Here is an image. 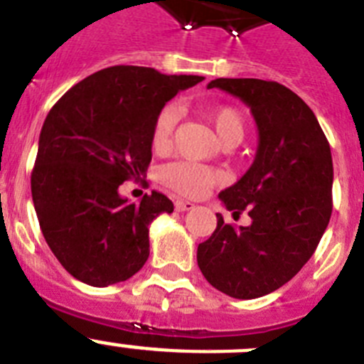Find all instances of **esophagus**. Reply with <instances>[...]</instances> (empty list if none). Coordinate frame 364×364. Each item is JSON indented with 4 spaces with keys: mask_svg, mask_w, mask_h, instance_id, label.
<instances>
[{
    "mask_svg": "<svg viewBox=\"0 0 364 364\" xmlns=\"http://www.w3.org/2000/svg\"><path fill=\"white\" fill-rule=\"evenodd\" d=\"M175 208L176 211H191V209H195V204L189 200H176Z\"/></svg>",
    "mask_w": 364,
    "mask_h": 364,
    "instance_id": "obj_1",
    "label": "esophagus"
}]
</instances>
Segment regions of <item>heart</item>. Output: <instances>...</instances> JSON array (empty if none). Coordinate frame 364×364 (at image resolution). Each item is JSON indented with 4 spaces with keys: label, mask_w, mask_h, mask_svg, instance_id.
I'll return each mask as SVG.
<instances>
[{
    "label": "heart",
    "mask_w": 364,
    "mask_h": 364,
    "mask_svg": "<svg viewBox=\"0 0 364 364\" xmlns=\"http://www.w3.org/2000/svg\"><path fill=\"white\" fill-rule=\"evenodd\" d=\"M176 109L164 106L155 117L151 129V146L155 151H166L171 146L173 132L176 126ZM205 119L215 129L222 144H238L245 133V121L242 113L232 106H218L205 112ZM160 182L173 191L186 196L204 195L209 188L220 184L223 180L222 173L208 166L193 164V162H171L159 171Z\"/></svg>",
    "instance_id": "heart-1"
}]
</instances>
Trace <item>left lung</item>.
I'll list each match as a JSON object with an SVG mask.
<instances>
[{
	"instance_id": "obj_1",
	"label": "left lung",
	"mask_w": 364,
	"mask_h": 364,
	"mask_svg": "<svg viewBox=\"0 0 364 364\" xmlns=\"http://www.w3.org/2000/svg\"><path fill=\"white\" fill-rule=\"evenodd\" d=\"M208 88L251 108L259 141L249 171L218 195L235 215L247 211L252 223L236 229L216 215L196 262L223 294L259 298L291 282L314 255L332 215V153L314 112L287 86L222 77Z\"/></svg>"
}]
</instances>
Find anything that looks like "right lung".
Returning a JSON list of instances; mask_svg holds the SVG:
<instances>
[{
	"instance_id": "add662e5",
	"label": "right lung",
	"mask_w": 364,
	"mask_h": 364,
	"mask_svg": "<svg viewBox=\"0 0 364 364\" xmlns=\"http://www.w3.org/2000/svg\"><path fill=\"white\" fill-rule=\"evenodd\" d=\"M200 75L109 66L68 90L45 119L32 169V200L53 256L79 282H126L149 256V225L173 202L159 191L132 204L126 180L146 176L155 117Z\"/></svg>"
}]
</instances>
